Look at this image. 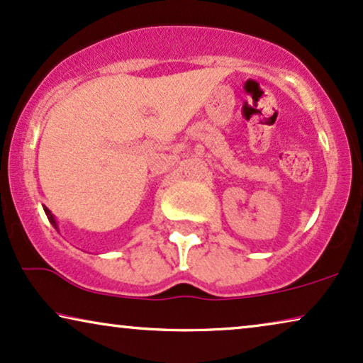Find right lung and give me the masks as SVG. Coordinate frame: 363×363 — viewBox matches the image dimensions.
<instances>
[{
  "label": "right lung",
  "mask_w": 363,
  "mask_h": 363,
  "mask_svg": "<svg viewBox=\"0 0 363 363\" xmlns=\"http://www.w3.org/2000/svg\"><path fill=\"white\" fill-rule=\"evenodd\" d=\"M44 213H46L48 220H49V221H51V225H52V226H54V228H56V230H57V221H56V218H54V215H52V213H51V211H49L46 206H44ZM57 231H59V230H57Z\"/></svg>",
  "instance_id": "1"
}]
</instances>
